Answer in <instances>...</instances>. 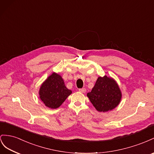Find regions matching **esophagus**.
<instances>
[{
  "instance_id": "1",
  "label": "esophagus",
  "mask_w": 154,
  "mask_h": 154,
  "mask_svg": "<svg viewBox=\"0 0 154 154\" xmlns=\"http://www.w3.org/2000/svg\"><path fill=\"white\" fill-rule=\"evenodd\" d=\"M79 91L81 92V93H85L86 91V88H81V89H79Z\"/></svg>"
}]
</instances>
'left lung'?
<instances>
[{"mask_svg":"<svg viewBox=\"0 0 154 154\" xmlns=\"http://www.w3.org/2000/svg\"><path fill=\"white\" fill-rule=\"evenodd\" d=\"M87 96L97 110L106 112L119 104L122 93L115 79L104 75L97 78L95 86Z\"/></svg>","mask_w":154,"mask_h":154,"instance_id":"1","label":"left lung"}]
</instances>
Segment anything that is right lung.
Returning a JSON list of instances; mask_svg holds the SVG:
<instances>
[{"label": "right lung", "mask_w": 154, "mask_h": 154, "mask_svg": "<svg viewBox=\"0 0 154 154\" xmlns=\"http://www.w3.org/2000/svg\"><path fill=\"white\" fill-rule=\"evenodd\" d=\"M72 93V90L65 86L62 77L55 72L42 83L38 91L41 100L51 109L59 108Z\"/></svg>", "instance_id": "obj_1"}]
</instances>
